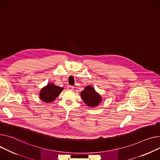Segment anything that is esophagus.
<instances>
[{
	"label": "esophagus",
	"mask_w": 160,
	"mask_h": 160,
	"mask_svg": "<svg viewBox=\"0 0 160 160\" xmlns=\"http://www.w3.org/2000/svg\"><path fill=\"white\" fill-rule=\"evenodd\" d=\"M68 90H69V91H72V90H73L74 87L72 86H68Z\"/></svg>",
	"instance_id": "obj_1"
}]
</instances>
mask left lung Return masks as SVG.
I'll return each instance as SVG.
<instances>
[{
    "label": "left lung",
    "mask_w": 160,
    "mask_h": 160,
    "mask_svg": "<svg viewBox=\"0 0 160 160\" xmlns=\"http://www.w3.org/2000/svg\"><path fill=\"white\" fill-rule=\"evenodd\" d=\"M80 94L84 103H86L89 107H96L102 101L100 96L91 86H87L83 91L81 92Z\"/></svg>",
    "instance_id": "1"
}]
</instances>
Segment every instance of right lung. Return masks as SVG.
Segmentation results:
<instances>
[{
    "label": "right lung",
    "mask_w": 160,
    "mask_h": 160,
    "mask_svg": "<svg viewBox=\"0 0 160 160\" xmlns=\"http://www.w3.org/2000/svg\"><path fill=\"white\" fill-rule=\"evenodd\" d=\"M63 88H60L53 83H49L40 91V99L44 102L50 103L54 101L60 94Z\"/></svg>",
    "instance_id": "add662e5"
}]
</instances>
